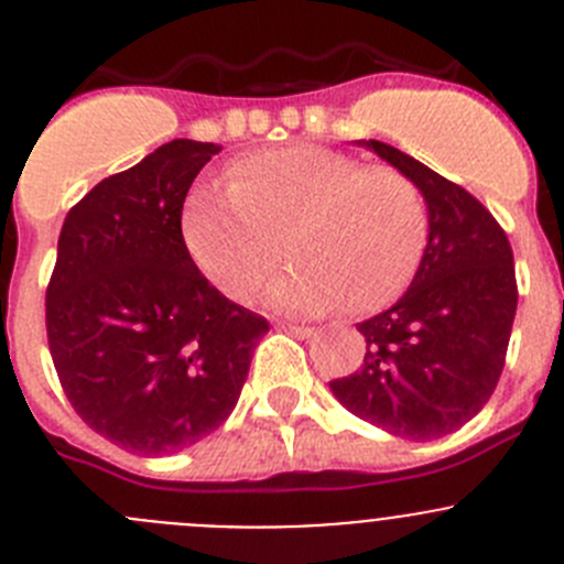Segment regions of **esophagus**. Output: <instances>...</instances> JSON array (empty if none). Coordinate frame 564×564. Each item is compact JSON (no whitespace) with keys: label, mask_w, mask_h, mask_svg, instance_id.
<instances>
[{"label":"esophagus","mask_w":564,"mask_h":564,"mask_svg":"<svg viewBox=\"0 0 564 564\" xmlns=\"http://www.w3.org/2000/svg\"><path fill=\"white\" fill-rule=\"evenodd\" d=\"M282 329L296 335V338H313V335H316V329L313 327H299V324H282Z\"/></svg>","instance_id":"34e87169"}]
</instances>
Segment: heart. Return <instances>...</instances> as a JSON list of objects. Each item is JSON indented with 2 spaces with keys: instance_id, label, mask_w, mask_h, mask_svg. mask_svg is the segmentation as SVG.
Here are the masks:
<instances>
[{
  "instance_id": "heart-1",
  "label": "heart",
  "mask_w": 564,
  "mask_h": 564,
  "mask_svg": "<svg viewBox=\"0 0 564 564\" xmlns=\"http://www.w3.org/2000/svg\"><path fill=\"white\" fill-rule=\"evenodd\" d=\"M189 257L229 299L251 296L285 248L296 260L262 291L268 307L316 316L391 302L427 242V206L408 175L364 167L316 144L254 153L231 167L229 189H193L181 215Z\"/></svg>"
}]
</instances>
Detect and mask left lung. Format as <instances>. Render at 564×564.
Here are the masks:
<instances>
[{"label": "left lung", "mask_w": 564, "mask_h": 564, "mask_svg": "<svg viewBox=\"0 0 564 564\" xmlns=\"http://www.w3.org/2000/svg\"><path fill=\"white\" fill-rule=\"evenodd\" d=\"M420 187L427 246L389 310L358 324L364 364L329 383L349 413L400 438H438L487 405L518 310L514 257L498 220L464 187L377 139H358Z\"/></svg>", "instance_id": "obj_1"}]
</instances>
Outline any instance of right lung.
Listing matches in <instances>:
<instances>
[{"label":"right lung","instance_id":"right-lung-1","mask_svg":"<svg viewBox=\"0 0 564 564\" xmlns=\"http://www.w3.org/2000/svg\"><path fill=\"white\" fill-rule=\"evenodd\" d=\"M220 148L173 139L69 209L46 288V338L72 408L137 456H173L240 400L268 322L198 271L181 209Z\"/></svg>","mask_w":564,"mask_h":564}]
</instances>
